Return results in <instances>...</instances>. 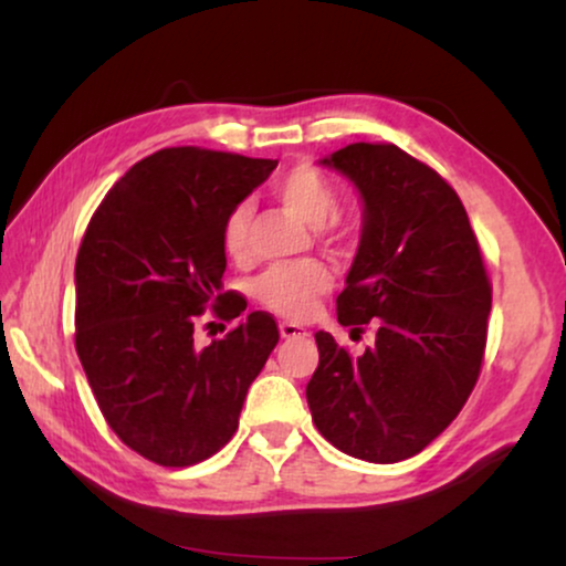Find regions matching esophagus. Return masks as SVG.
Segmentation results:
<instances>
[{
	"instance_id": "34e87169",
	"label": "esophagus",
	"mask_w": 566,
	"mask_h": 566,
	"mask_svg": "<svg viewBox=\"0 0 566 566\" xmlns=\"http://www.w3.org/2000/svg\"><path fill=\"white\" fill-rule=\"evenodd\" d=\"M306 335H308V332L304 327H298V324H293V322L281 324V337L283 339H296V337H306Z\"/></svg>"
}]
</instances>
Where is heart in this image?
<instances>
[{
    "mask_svg": "<svg viewBox=\"0 0 566 566\" xmlns=\"http://www.w3.org/2000/svg\"><path fill=\"white\" fill-rule=\"evenodd\" d=\"M273 196L281 200L285 211H291L329 242H345L350 229L335 216L337 190L319 169L312 165H296L273 182ZM250 208L237 206L223 221V250L229 258H247V231H250ZM332 275L319 260H304L296 265H281L268 270L258 281V301L270 312L285 319H308L316 301L329 291Z\"/></svg>",
    "mask_w": 566,
    "mask_h": 566,
    "instance_id": "heart-1",
    "label": "heart"
}]
</instances>
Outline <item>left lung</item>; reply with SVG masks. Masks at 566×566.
Wrapping results in <instances>:
<instances>
[{"label":"left lung","instance_id":"1","mask_svg":"<svg viewBox=\"0 0 566 566\" xmlns=\"http://www.w3.org/2000/svg\"><path fill=\"white\" fill-rule=\"evenodd\" d=\"M363 198V234L337 322L376 324L353 358L316 332L306 384L316 430L370 463L412 459L467 405L482 370L492 285L467 208L424 161L394 144H350L322 159Z\"/></svg>","mask_w":566,"mask_h":566}]
</instances>
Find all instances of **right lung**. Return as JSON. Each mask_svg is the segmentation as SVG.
Here are the masks:
<instances>
[{
  "mask_svg": "<svg viewBox=\"0 0 566 566\" xmlns=\"http://www.w3.org/2000/svg\"><path fill=\"white\" fill-rule=\"evenodd\" d=\"M277 159L172 146L107 190L76 254L74 345L111 430L144 459L185 469L239 428L247 389L281 339L268 312L198 345L208 306L237 319L223 291V221Z\"/></svg>",
  "mask_w": 566,
  "mask_h": 566,
  "instance_id": "1",
  "label": "right lung"
}]
</instances>
